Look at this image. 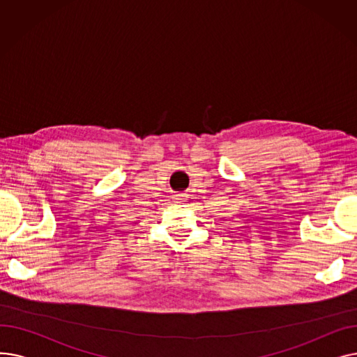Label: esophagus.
Instances as JSON below:
<instances>
[{
    "label": "esophagus",
    "instance_id": "esophagus-1",
    "mask_svg": "<svg viewBox=\"0 0 357 357\" xmlns=\"http://www.w3.org/2000/svg\"><path fill=\"white\" fill-rule=\"evenodd\" d=\"M175 199H176V201H182V199H185V197H183V194H176V195H175Z\"/></svg>",
    "mask_w": 357,
    "mask_h": 357
}]
</instances>
